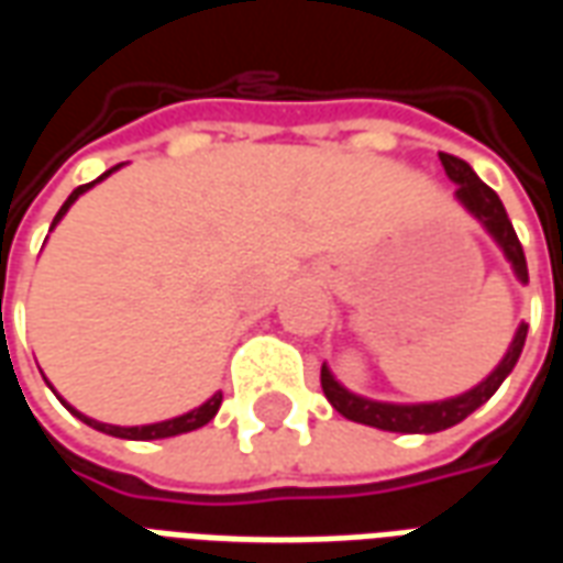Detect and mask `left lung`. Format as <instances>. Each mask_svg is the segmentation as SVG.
<instances>
[{"label":"left lung","mask_w":563,"mask_h":563,"mask_svg":"<svg viewBox=\"0 0 563 563\" xmlns=\"http://www.w3.org/2000/svg\"><path fill=\"white\" fill-rule=\"evenodd\" d=\"M440 162L446 168L449 180L459 186L455 189V198H459L464 208L471 210L476 220L483 222L485 232L492 234L497 241V246L504 250V256L516 271V277L521 283H528V262H525V250H521L519 238H516V229L509 222L507 210H504V201L497 198V192L492 186H485L471 165L459 156H449V153H440ZM525 338H528V325L521 322L516 338L509 343L507 355L500 358V365L488 374V377L473 386L471 391H464L459 398H446V401L434 404H386V401H371V398H362V395H353L350 389H343L341 383L334 379L329 367L322 365V391L331 401V407L338 410L346 419L353 422L371 424V428H379V431H398V434H434V431H446L452 424H459L461 419H467L473 410H479L497 389L500 383L509 377V371L516 367L521 355V346H525Z\"/></svg>","instance_id":"1"}]
</instances>
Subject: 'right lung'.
<instances>
[{
    "mask_svg": "<svg viewBox=\"0 0 563 563\" xmlns=\"http://www.w3.org/2000/svg\"><path fill=\"white\" fill-rule=\"evenodd\" d=\"M117 168H120V165H114V168H108V172L102 174V177H99V180H104V177H108V174H114ZM99 180H92V184H84V186H78V189H75V192H71V196L66 198V205H63V208H59V213H56L54 217V225L59 220H63V217H66V210L71 208V205H75V201H78V196H84V192H87V189H90V186H96L99 184ZM54 225H51V229H54ZM47 386H51V383H47ZM59 401H63V398H59ZM66 404V401H63ZM220 404H222V391H217V395H213V398H208V401L201 404V407H196V410H189V413H184V416H174V419H165V422H153V424H132V428H123V424H104V422H96V419H90V416H84V413H78V410H75V407H68V410H71V413L78 416L80 422H87L90 424V428H96V431H102V434H111V437H123V440H162V437H177V434H186V431H196V428H201V424H208L210 419H213V416H217V410H220Z\"/></svg>",
    "mask_w": 563,
    "mask_h": 563,
    "instance_id": "obj_1",
    "label": "right lung"
}]
</instances>
